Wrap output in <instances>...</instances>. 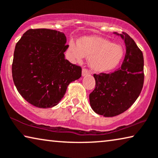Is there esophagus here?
Listing matches in <instances>:
<instances>
[{
	"mask_svg": "<svg viewBox=\"0 0 158 158\" xmlns=\"http://www.w3.org/2000/svg\"><path fill=\"white\" fill-rule=\"evenodd\" d=\"M89 73H90V72H89V70L88 69H86V68H83V70H82V75H83V76L88 75Z\"/></svg>",
	"mask_w": 158,
	"mask_h": 158,
	"instance_id": "34e87169",
	"label": "esophagus"
}]
</instances>
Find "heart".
Masks as SVG:
<instances>
[{
    "instance_id": "heart-1",
    "label": "heart",
    "mask_w": 158,
    "mask_h": 158,
    "mask_svg": "<svg viewBox=\"0 0 158 158\" xmlns=\"http://www.w3.org/2000/svg\"><path fill=\"white\" fill-rule=\"evenodd\" d=\"M70 50L77 60H81L84 56L88 57L89 65L98 72L115 68L123 56V50L120 45L97 36L83 37L77 43L71 40Z\"/></svg>"
}]
</instances>
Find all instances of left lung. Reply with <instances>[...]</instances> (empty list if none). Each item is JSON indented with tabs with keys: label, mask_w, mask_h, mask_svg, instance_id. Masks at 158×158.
Masks as SVG:
<instances>
[{
	"label": "left lung",
	"mask_w": 158,
	"mask_h": 158,
	"mask_svg": "<svg viewBox=\"0 0 158 158\" xmlns=\"http://www.w3.org/2000/svg\"><path fill=\"white\" fill-rule=\"evenodd\" d=\"M120 36L126 47L122 65L113 73L93 75L95 87L89 95L92 109L105 117L126 111L135 102L143 87V52L128 34L123 32Z\"/></svg>",
	"instance_id": "obj_1"
}]
</instances>
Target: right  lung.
<instances>
[{
    "label": "right lung",
    "mask_w": 158,
    "mask_h": 158,
    "mask_svg": "<svg viewBox=\"0 0 158 158\" xmlns=\"http://www.w3.org/2000/svg\"><path fill=\"white\" fill-rule=\"evenodd\" d=\"M66 37L47 28L29 29L15 45L12 76L18 93L33 106L58 105L71 82L81 77V66L65 58Z\"/></svg>",
    "instance_id": "add662e5"
}]
</instances>
